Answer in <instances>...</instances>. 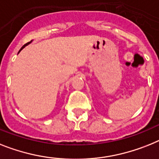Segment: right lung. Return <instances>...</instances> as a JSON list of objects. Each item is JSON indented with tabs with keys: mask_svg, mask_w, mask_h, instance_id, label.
Listing matches in <instances>:
<instances>
[{
	"mask_svg": "<svg viewBox=\"0 0 159 159\" xmlns=\"http://www.w3.org/2000/svg\"><path fill=\"white\" fill-rule=\"evenodd\" d=\"M31 41L28 42V43H27V44H24V45H23V47H22V48H21V49H20V50H19V51H21V50H22V49H23V48H24V47H25V46H26V45H27V44H29V43H31Z\"/></svg>",
	"mask_w": 159,
	"mask_h": 159,
	"instance_id": "add662e5",
	"label": "right lung"
}]
</instances>
